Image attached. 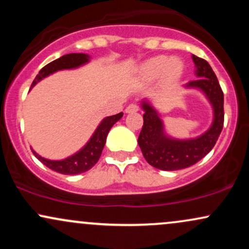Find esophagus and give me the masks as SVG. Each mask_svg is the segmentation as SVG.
<instances>
[{"label":"esophagus","instance_id":"1","mask_svg":"<svg viewBox=\"0 0 249 249\" xmlns=\"http://www.w3.org/2000/svg\"><path fill=\"white\" fill-rule=\"evenodd\" d=\"M139 110V107H138V105H136V104H130L128 105V107H126V110H125V112L126 113H134V112H137V111Z\"/></svg>","mask_w":249,"mask_h":249}]
</instances>
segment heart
<instances>
[{
	"label": "heart",
	"mask_w": 249,
	"mask_h": 249,
	"mask_svg": "<svg viewBox=\"0 0 249 249\" xmlns=\"http://www.w3.org/2000/svg\"><path fill=\"white\" fill-rule=\"evenodd\" d=\"M182 69H184V65L179 58L157 56L142 63L139 68V75L145 81H154L162 73H165L168 79H176L181 75Z\"/></svg>",
	"instance_id": "obj_1"
}]
</instances>
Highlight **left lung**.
I'll return each instance as SVG.
<instances>
[{
  "label": "left lung",
  "mask_w": 249,
  "mask_h": 249,
  "mask_svg": "<svg viewBox=\"0 0 249 249\" xmlns=\"http://www.w3.org/2000/svg\"><path fill=\"white\" fill-rule=\"evenodd\" d=\"M192 59L198 78L184 87L198 89L212 105L213 122L206 132L196 138H172L165 131L158 111L147 99L142 101L144 125L138 137L139 147L148 164L162 171L181 170L201 160L214 147L224 126V92L218 78L205 59L196 55H192Z\"/></svg>",
  "instance_id": "obj_1"
}]
</instances>
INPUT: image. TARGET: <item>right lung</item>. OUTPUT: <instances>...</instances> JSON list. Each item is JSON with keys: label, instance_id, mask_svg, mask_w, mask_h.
Returning a JSON list of instances; mask_svg holds the SVG:
<instances>
[{"label": "right lung", "instance_id": "obj_1", "mask_svg": "<svg viewBox=\"0 0 249 249\" xmlns=\"http://www.w3.org/2000/svg\"><path fill=\"white\" fill-rule=\"evenodd\" d=\"M90 58L91 57L89 56L88 53H68V55L59 57V58H57L55 61H53L49 63V64L45 65L44 68H42L41 71L38 72V75H37L36 78L34 79L30 90L35 87L39 81L45 78V77L53 75V73H55L59 70L76 69V68L82 67V65L90 62ZM122 117L123 112L117 113L115 116L107 117V118L103 119V121L99 123L96 131L93 132L92 136H91V138L89 139L87 144H85L78 152L68 157V158L62 159V160H50V159L43 158V157L37 154L34 150L33 153L35 154L36 158L38 159L39 161H42L45 166L51 168L53 171H56V172L58 173L73 176V174L87 172V171L90 170L91 167L95 166L96 162L98 161L99 158H101V154L103 148H104L105 142H107L108 131L111 130V127H112Z\"/></svg>", "mask_w": 249, "mask_h": 249}]
</instances>
